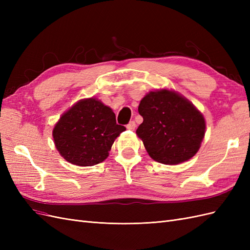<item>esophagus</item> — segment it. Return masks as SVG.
I'll list each match as a JSON object with an SVG mask.
<instances>
[{"label":"esophagus","mask_w":250,"mask_h":250,"mask_svg":"<svg viewBox=\"0 0 250 250\" xmlns=\"http://www.w3.org/2000/svg\"><path fill=\"white\" fill-rule=\"evenodd\" d=\"M126 127H127V129H129V130H134V129H135V127H137V124H135L134 121H130V122L126 125Z\"/></svg>","instance_id":"1"}]
</instances>
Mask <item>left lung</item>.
<instances>
[{"mask_svg": "<svg viewBox=\"0 0 250 250\" xmlns=\"http://www.w3.org/2000/svg\"><path fill=\"white\" fill-rule=\"evenodd\" d=\"M143 123L137 134L150 157L165 165H178L192 158L206 133L202 113L174 90L158 89L141 100Z\"/></svg>", "mask_w": 250, "mask_h": 250, "instance_id": "obj_1", "label": "left lung"}]
</instances>
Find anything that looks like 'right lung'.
I'll return each instance as SVG.
<instances>
[{
    "instance_id": "obj_1",
    "label": "right lung",
    "mask_w": 250,
    "mask_h": 250,
    "mask_svg": "<svg viewBox=\"0 0 250 250\" xmlns=\"http://www.w3.org/2000/svg\"><path fill=\"white\" fill-rule=\"evenodd\" d=\"M126 130L112 109L96 98L75 103L53 129L56 149L66 162L87 167L106 160L111 146Z\"/></svg>"
}]
</instances>
